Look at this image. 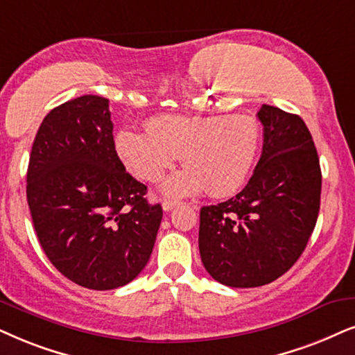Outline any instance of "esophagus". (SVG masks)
Masks as SVG:
<instances>
[{
    "label": "esophagus",
    "mask_w": 355,
    "mask_h": 355,
    "mask_svg": "<svg viewBox=\"0 0 355 355\" xmlns=\"http://www.w3.org/2000/svg\"><path fill=\"white\" fill-rule=\"evenodd\" d=\"M177 205H180L178 203V201H172V200H165L164 203H162V208H164V211H172L175 206Z\"/></svg>",
    "instance_id": "esophagus-1"
}]
</instances>
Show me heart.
<instances>
[{
    "instance_id": "heart-1",
    "label": "heart",
    "mask_w": 355,
    "mask_h": 355,
    "mask_svg": "<svg viewBox=\"0 0 355 355\" xmlns=\"http://www.w3.org/2000/svg\"><path fill=\"white\" fill-rule=\"evenodd\" d=\"M259 121L249 114H162L147 121V132L123 129L116 152L134 177L157 182L182 155L187 168L164 185L170 196L208 190L214 198L239 191L260 149Z\"/></svg>"
}]
</instances>
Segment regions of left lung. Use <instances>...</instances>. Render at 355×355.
Segmentation results:
<instances>
[{
    "instance_id": "8db88e82",
    "label": "left lung",
    "mask_w": 355,
    "mask_h": 355,
    "mask_svg": "<svg viewBox=\"0 0 355 355\" xmlns=\"http://www.w3.org/2000/svg\"><path fill=\"white\" fill-rule=\"evenodd\" d=\"M262 155L242 191L200 211V255L211 277L254 288L288 272L316 226L321 198L318 152L298 114L263 105Z\"/></svg>"
}]
</instances>
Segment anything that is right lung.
<instances>
[{
	"instance_id": "1",
	"label": "right lung",
	"mask_w": 355,
	"mask_h": 355,
	"mask_svg": "<svg viewBox=\"0 0 355 355\" xmlns=\"http://www.w3.org/2000/svg\"><path fill=\"white\" fill-rule=\"evenodd\" d=\"M26 193L44 252L77 285L119 288L149 262L162 206L119 160L106 98L83 95L44 118Z\"/></svg>"
}]
</instances>
